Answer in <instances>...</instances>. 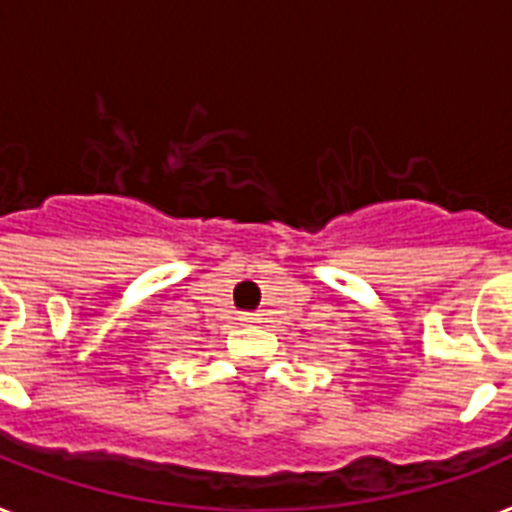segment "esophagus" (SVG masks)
<instances>
[{"mask_svg":"<svg viewBox=\"0 0 512 512\" xmlns=\"http://www.w3.org/2000/svg\"><path fill=\"white\" fill-rule=\"evenodd\" d=\"M239 321H244V324H260V313H241Z\"/></svg>","mask_w":512,"mask_h":512,"instance_id":"esophagus-1","label":"esophagus"}]
</instances>
